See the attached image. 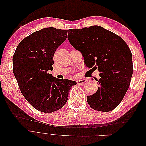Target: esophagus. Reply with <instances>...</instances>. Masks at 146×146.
Instances as JSON below:
<instances>
[{"label":"esophagus","instance_id":"esophagus-1","mask_svg":"<svg viewBox=\"0 0 146 146\" xmlns=\"http://www.w3.org/2000/svg\"><path fill=\"white\" fill-rule=\"evenodd\" d=\"M85 82H86V79H79L77 81V84H80V85H82V84H84Z\"/></svg>","mask_w":146,"mask_h":146}]
</instances>
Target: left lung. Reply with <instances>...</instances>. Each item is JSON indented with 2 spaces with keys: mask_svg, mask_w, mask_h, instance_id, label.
<instances>
[{
  "mask_svg": "<svg viewBox=\"0 0 146 146\" xmlns=\"http://www.w3.org/2000/svg\"><path fill=\"white\" fill-rule=\"evenodd\" d=\"M68 38L80 51L86 67L100 72L99 87L87 96L90 107L97 111H112L121 102L129 89L133 66L127 43L117 35L98 25L69 29Z\"/></svg>",
  "mask_w": 146,
  "mask_h": 146,
  "instance_id": "left-lung-1",
  "label": "left lung"
}]
</instances>
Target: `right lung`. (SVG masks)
<instances>
[{"mask_svg": "<svg viewBox=\"0 0 146 146\" xmlns=\"http://www.w3.org/2000/svg\"><path fill=\"white\" fill-rule=\"evenodd\" d=\"M68 30L48 27L25 37L13 56V73L21 93L33 108L48 113L67 102L69 90L77 82L53 77L56 48L67 38Z\"/></svg>", "mask_w": 146, "mask_h": 146, "instance_id": "add662e5", "label": "right lung"}]
</instances>
